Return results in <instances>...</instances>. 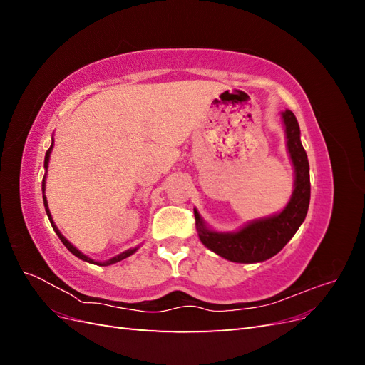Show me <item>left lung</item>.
<instances>
[{
  "mask_svg": "<svg viewBox=\"0 0 365 365\" xmlns=\"http://www.w3.org/2000/svg\"><path fill=\"white\" fill-rule=\"evenodd\" d=\"M288 150L295 169V189L289 204L282 213L254 220L237 233H216L210 231L195 210L196 228L200 231L202 244L231 262L256 263L275 256L297 233L307 215L311 201V180H309V161L306 150L300 141V126L292 111L282 114Z\"/></svg>",
  "mask_w": 365,
  "mask_h": 365,
  "instance_id": "left-lung-1",
  "label": "left lung"
}]
</instances>
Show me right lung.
I'll use <instances>...</instances> for the list:
<instances>
[{
  "instance_id": "add662e5",
  "label": "right lung",
  "mask_w": 365,
  "mask_h": 365,
  "mask_svg": "<svg viewBox=\"0 0 365 365\" xmlns=\"http://www.w3.org/2000/svg\"><path fill=\"white\" fill-rule=\"evenodd\" d=\"M51 148H53V143H51V146H50V149L47 150V153H46V160H43V165H46V169L48 168V158H50V152H51ZM43 192H46V181H42V196H43V207H46V212H47V215H48V219H50V224H51V227H53V230L56 231V235H58V237L62 240V244L68 248V251L70 252H73L76 257H79V259H82V260H85V262H90V263H97V264H102V267H106V264H113V263H117V262H120V260H123V259H126V257H129L130 254H134L135 252V250L137 248H134V250H128V251H125V252H121V254H118V256H115V257H113V259H109V260H106V262H103V263H101V262H94L93 259H90V257H86L85 254H82L79 250L77 248H74L70 242L65 239L62 235H61V231L56 228V225L53 224V220H51V216H50V210H48V205H47V200H46V195H43Z\"/></svg>"
}]
</instances>
